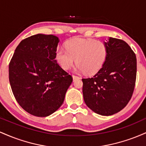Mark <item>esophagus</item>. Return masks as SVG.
<instances>
[{"mask_svg": "<svg viewBox=\"0 0 146 146\" xmlns=\"http://www.w3.org/2000/svg\"><path fill=\"white\" fill-rule=\"evenodd\" d=\"M80 78L79 76H78V75H73V81H75V80H78V79H80Z\"/></svg>", "mask_w": 146, "mask_h": 146, "instance_id": "esophagus-1", "label": "esophagus"}]
</instances>
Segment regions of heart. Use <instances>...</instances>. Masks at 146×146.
<instances>
[{
    "instance_id": "obj_1",
    "label": "heart",
    "mask_w": 146,
    "mask_h": 146,
    "mask_svg": "<svg viewBox=\"0 0 146 146\" xmlns=\"http://www.w3.org/2000/svg\"><path fill=\"white\" fill-rule=\"evenodd\" d=\"M108 49L103 42L90 38H76L66 42V47H59L56 51V60L64 69L68 70L76 58V69L93 73L98 71L106 58Z\"/></svg>"
}]
</instances>
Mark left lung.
Here are the masks:
<instances>
[{
  "label": "left lung",
  "instance_id": "left-lung-1",
  "mask_svg": "<svg viewBox=\"0 0 146 146\" xmlns=\"http://www.w3.org/2000/svg\"><path fill=\"white\" fill-rule=\"evenodd\" d=\"M104 63L92 78H83V97L88 108L104 116L115 114L128 104L135 89L136 55L122 40L109 38Z\"/></svg>",
  "mask_w": 146,
  "mask_h": 146
}]
</instances>
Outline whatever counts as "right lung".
<instances>
[{
  "label": "right lung",
  "instance_id": "right-lung-1",
  "mask_svg": "<svg viewBox=\"0 0 146 146\" xmlns=\"http://www.w3.org/2000/svg\"><path fill=\"white\" fill-rule=\"evenodd\" d=\"M59 38L36 34L23 40L9 65V80L16 101L25 111L47 117L64 100L73 78L57 63Z\"/></svg>",
  "mask_w": 146,
  "mask_h": 146
}]
</instances>
